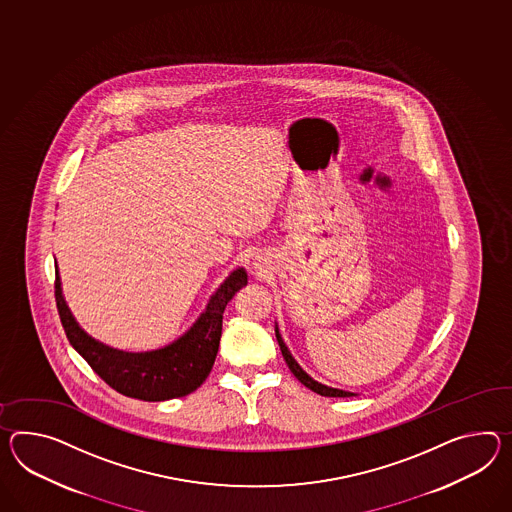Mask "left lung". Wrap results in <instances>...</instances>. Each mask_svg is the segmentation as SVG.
<instances>
[{"mask_svg":"<svg viewBox=\"0 0 512 512\" xmlns=\"http://www.w3.org/2000/svg\"><path fill=\"white\" fill-rule=\"evenodd\" d=\"M275 337H277L279 348H281V353H283V357H285V361H287L290 372L296 375V379L300 381L301 385H305V387L311 388L312 392H316V394H320V396H327V398H349V396H353L351 392H344V390H338V388L325 387L322 383L314 381L312 377H309V375L301 370L300 364L294 361V357L290 355V351H288L287 346H285V342H283V338L279 335V331H275Z\"/></svg>","mask_w":512,"mask_h":512,"instance_id":"obj_1","label":"left lung"}]
</instances>
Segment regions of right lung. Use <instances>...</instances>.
Returning a JSON list of instances; mask_svg holds the SVG:
<instances>
[{
    "label": "right lung",
    "mask_w": 512,
    "mask_h": 512,
    "mask_svg": "<svg viewBox=\"0 0 512 512\" xmlns=\"http://www.w3.org/2000/svg\"><path fill=\"white\" fill-rule=\"evenodd\" d=\"M248 283L244 268H238L212 294L207 309L185 335L164 348L125 353L103 346L75 324L61 294L55 272V301L64 333L88 366L116 392L144 401L181 398L194 392L211 374L222 337V318L227 301Z\"/></svg>",
    "instance_id": "obj_1"
}]
</instances>
